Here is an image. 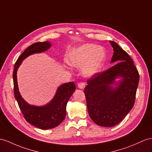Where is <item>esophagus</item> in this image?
<instances>
[{
  "mask_svg": "<svg viewBox=\"0 0 152 152\" xmlns=\"http://www.w3.org/2000/svg\"><path fill=\"white\" fill-rule=\"evenodd\" d=\"M86 86V84H85L84 82H80L78 83V87L80 89H84Z\"/></svg>",
  "mask_w": 152,
  "mask_h": 152,
  "instance_id": "34e87169",
  "label": "esophagus"
}]
</instances>
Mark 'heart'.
<instances>
[{
  "instance_id": "heart-1",
  "label": "heart",
  "mask_w": 152,
  "mask_h": 152,
  "mask_svg": "<svg viewBox=\"0 0 152 152\" xmlns=\"http://www.w3.org/2000/svg\"><path fill=\"white\" fill-rule=\"evenodd\" d=\"M106 53L104 48L94 44H84L72 50L68 55V61L77 68L83 67V74L91 77L102 67Z\"/></svg>"
}]
</instances>
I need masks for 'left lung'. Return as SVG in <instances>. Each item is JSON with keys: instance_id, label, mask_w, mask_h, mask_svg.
Segmentation results:
<instances>
[{"instance_id": "left-lung-1", "label": "left lung", "mask_w": 152, "mask_h": 152, "mask_svg": "<svg viewBox=\"0 0 152 152\" xmlns=\"http://www.w3.org/2000/svg\"><path fill=\"white\" fill-rule=\"evenodd\" d=\"M110 42L114 51L111 63L115 64L88 79L84 90L89 115L95 124L104 127L119 124L132 109L139 81L129 55L116 42ZM118 77L122 79L113 88Z\"/></svg>"}]
</instances>
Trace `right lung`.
I'll list each match as a JSON object with an SVG mask.
<instances>
[{"label": "right lung", "mask_w": 152, "mask_h": 152, "mask_svg": "<svg viewBox=\"0 0 152 152\" xmlns=\"http://www.w3.org/2000/svg\"><path fill=\"white\" fill-rule=\"evenodd\" d=\"M51 46L50 42H35L24 50L15 64L13 73L15 98L23 113L24 119L34 126L42 129L53 128L60 124L65 119L66 107L68 100L75 90L73 82L65 83L59 86L55 97L46 105L35 106L29 105L21 97L18 88L17 72L22 61L29 55L43 52Z\"/></svg>", "instance_id": "obj_1"}]
</instances>
